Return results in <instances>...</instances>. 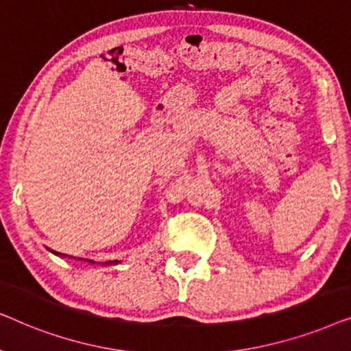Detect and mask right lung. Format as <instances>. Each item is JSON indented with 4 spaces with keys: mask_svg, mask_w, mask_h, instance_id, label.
Segmentation results:
<instances>
[{
    "mask_svg": "<svg viewBox=\"0 0 351 351\" xmlns=\"http://www.w3.org/2000/svg\"><path fill=\"white\" fill-rule=\"evenodd\" d=\"M47 249H49V247H47ZM49 251H51V249H49ZM52 254H56V256H64V254H59V252H56V251H51ZM81 261H84V258H81ZM86 262H89V263H94L93 261H86ZM108 263H118V261H114V262H107V265H108Z\"/></svg>",
    "mask_w": 351,
    "mask_h": 351,
    "instance_id": "obj_1",
    "label": "right lung"
}]
</instances>
